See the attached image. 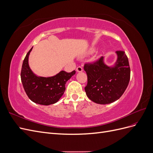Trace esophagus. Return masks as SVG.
I'll return each mask as SVG.
<instances>
[{"label": "esophagus", "mask_w": 153, "mask_h": 153, "mask_svg": "<svg viewBox=\"0 0 153 153\" xmlns=\"http://www.w3.org/2000/svg\"><path fill=\"white\" fill-rule=\"evenodd\" d=\"M83 71V68L81 66H78L76 68V71L77 72H82Z\"/></svg>", "instance_id": "obj_1"}]
</instances>
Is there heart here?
Segmentation results:
<instances>
[{
    "mask_svg": "<svg viewBox=\"0 0 153 153\" xmlns=\"http://www.w3.org/2000/svg\"><path fill=\"white\" fill-rule=\"evenodd\" d=\"M94 51V48H91V51H90V52H93Z\"/></svg>",
    "mask_w": 153,
    "mask_h": 153,
    "instance_id": "b5f03b06",
    "label": "heart"
}]
</instances>
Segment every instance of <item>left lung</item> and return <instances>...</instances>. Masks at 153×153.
<instances>
[{
  "label": "left lung",
  "instance_id": "8db88e82",
  "mask_svg": "<svg viewBox=\"0 0 153 153\" xmlns=\"http://www.w3.org/2000/svg\"><path fill=\"white\" fill-rule=\"evenodd\" d=\"M117 59L112 67L106 66L101 57L96 61L84 64L87 75L85 87L87 96L94 103L109 104L120 98L128 85L130 68L124 51H116Z\"/></svg>",
  "mask_w": 153,
  "mask_h": 153
}]
</instances>
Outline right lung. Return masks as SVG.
I'll return each mask as SVG.
<instances>
[{
  "mask_svg": "<svg viewBox=\"0 0 153 153\" xmlns=\"http://www.w3.org/2000/svg\"><path fill=\"white\" fill-rule=\"evenodd\" d=\"M32 48L27 53L22 64L21 80L29 98L33 102L49 105L57 103L66 89V82L75 74L61 71L51 77L37 76L29 66V55Z\"/></svg>",
  "mask_w": 153,
  "mask_h": 153,
  "instance_id": "right-lung-1",
  "label": "right lung"
}]
</instances>
